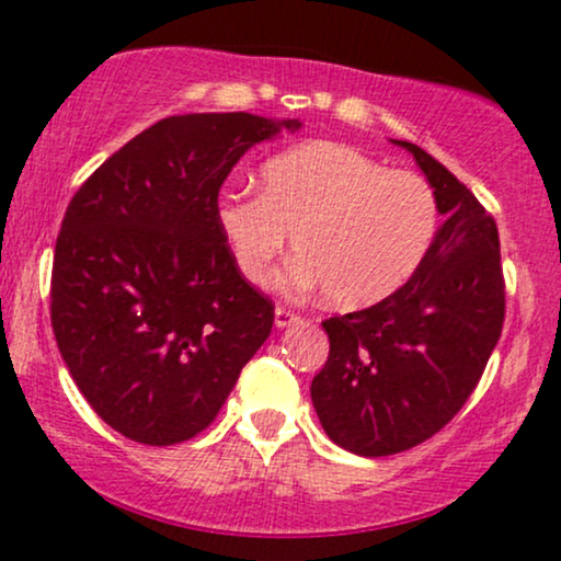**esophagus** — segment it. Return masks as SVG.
Masks as SVG:
<instances>
[{
    "label": "esophagus",
    "mask_w": 561,
    "mask_h": 561,
    "mask_svg": "<svg viewBox=\"0 0 561 561\" xmlns=\"http://www.w3.org/2000/svg\"><path fill=\"white\" fill-rule=\"evenodd\" d=\"M274 321H276V327H289V324H295V321H300V313L293 311V308H287V306H276Z\"/></svg>",
    "instance_id": "esophagus-1"
}]
</instances>
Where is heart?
Listing matches in <instances>:
<instances>
[{
  "label": "heart",
  "mask_w": 561,
  "mask_h": 561,
  "mask_svg": "<svg viewBox=\"0 0 561 561\" xmlns=\"http://www.w3.org/2000/svg\"><path fill=\"white\" fill-rule=\"evenodd\" d=\"M216 221L253 285L268 279L293 237L295 285H319L337 308H364L398 293L427 259L437 199L416 173L388 171L337 141H308L263 165L261 195H221Z\"/></svg>",
  "instance_id": "1"
}]
</instances>
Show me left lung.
Returning <instances> with one entry per match:
<instances>
[{
	"instance_id": "left-lung-1",
	"label": "left lung",
	"mask_w": 561,
	"mask_h": 561,
	"mask_svg": "<svg viewBox=\"0 0 561 561\" xmlns=\"http://www.w3.org/2000/svg\"><path fill=\"white\" fill-rule=\"evenodd\" d=\"M446 216L427 259L390 298L321 321L330 356L311 382L324 433L358 456H390L440 433L478 388L501 337L506 282L495 218L411 141Z\"/></svg>"
}]
</instances>
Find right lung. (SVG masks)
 Wrapping results in <instances>:
<instances>
[{
    "label": "right lung",
    "instance_id": "right-lung-1",
    "mask_svg": "<svg viewBox=\"0 0 561 561\" xmlns=\"http://www.w3.org/2000/svg\"><path fill=\"white\" fill-rule=\"evenodd\" d=\"M279 126L250 113L171 115L79 186L55 244L49 317L70 377L113 430L173 446L216 420L272 334L216 221L244 150Z\"/></svg>",
    "mask_w": 561,
    "mask_h": 561
}]
</instances>
